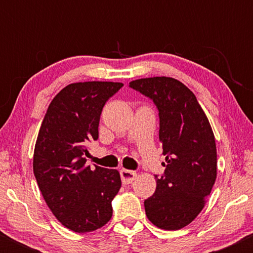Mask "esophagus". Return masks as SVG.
Listing matches in <instances>:
<instances>
[{
    "instance_id": "obj_1",
    "label": "esophagus",
    "mask_w": 253,
    "mask_h": 253,
    "mask_svg": "<svg viewBox=\"0 0 253 253\" xmlns=\"http://www.w3.org/2000/svg\"><path fill=\"white\" fill-rule=\"evenodd\" d=\"M120 176H121V181H123L124 184H130V183L135 179L136 173L134 172V171H130L127 169H121Z\"/></svg>"
}]
</instances>
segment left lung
I'll return each instance as SVG.
<instances>
[{"label":"left lung","instance_id":"left-lung-1","mask_svg":"<svg viewBox=\"0 0 253 253\" xmlns=\"http://www.w3.org/2000/svg\"><path fill=\"white\" fill-rule=\"evenodd\" d=\"M129 86L158 108L167 162L164 175L156 176L155 194L144 202L146 216L159 228L181 229L199 215L215 183L214 133L195 95L175 78H140Z\"/></svg>","mask_w":253,"mask_h":253}]
</instances>
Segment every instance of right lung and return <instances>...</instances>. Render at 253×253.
Wrapping results in <instances>:
<instances>
[{
	"label": "right lung",
	"instance_id": "add662e5",
	"mask_svg": "<svg viewBox=\"0 0 253 253\" xmlns=\"http://www.w3.org/2000/svg\"><path fill=\"white\" fill-rule=\"evenodd\" d=\"M124 84L78 82L63 88L48 106L33 157L43 200L63 226L77 233L101 228L113 215L121 188L118 170L85 165L89 141L98 138L103 106Z\"/></svg>",
	"mask_w": 253,
	"mask_h": 253
}]
</instances>
